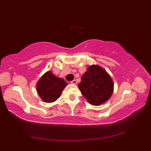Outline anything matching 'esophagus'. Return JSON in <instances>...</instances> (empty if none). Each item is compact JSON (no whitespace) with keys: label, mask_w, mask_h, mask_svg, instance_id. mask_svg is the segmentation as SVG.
Here are the masks:
<instances>
[{"label":"esophagus","mask_w":151,"mask_h":151,"mask_svg":"<svg viewBox=\"0 0 151 151\" xmlns=\"http://www.w3.org/2000/svg\"><path fill=\"white\" fill-rule=\"evenodd\" d=\"M70 83H71V84H76V80H73V81H72L71 82H70Z\"/></svg>","instance_id":"34e87169"}]
</instances>
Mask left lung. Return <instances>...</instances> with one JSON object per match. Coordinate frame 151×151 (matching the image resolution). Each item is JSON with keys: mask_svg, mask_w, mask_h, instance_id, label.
<instances>
[{"mask_svg": "<svg viewBox=\"0 0 151 151\" xmlns=\"http://www.w3.org/2000/svg\"><path fill=\"white\" fill-rule=\"evenodd\" d=\"M78 86L86 100L94 106L106 102L114 91L111 76L103 68L95 65L88 67Z\"/></svg>", "mask_w": 151, "mask_h": 151, "instance_id": "left-lung-1", "label": "left lung"}]
</instances>
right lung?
Here are the masks:
<instances>
[{
    "label": "right lung",
    "mask_w": 151,
    "mask_h": 151,
    "mask_svg": "<svg viewBox=\"0 0 151 151\" xmlns=\"http://www.w3.org/2000/svg\"><path fill=\"white\" fill-rule=\"evenodd\" d=\"M67 83L63 79L57 77L51 71H47L37 82L36 88L38 95L45 102H52L58 99Z\"/></svg>",
    "instance_id": "1"
}]
</instances>
